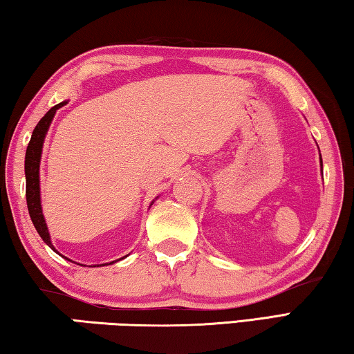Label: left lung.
I'll return each mask as SVG.
<instances>
[{
  "mask_svg": "<svg viewBox=\"0 0 354 354\" xmlns=\"http://www.w3.org/2000/svg\"><path fill=\"white\" fill-rule=\"evenodd\" d=\"M319 151H320V149H319ZM320 167H322V169H323V162H322V156H320Z\"/></svg>",
  "mask_w": 354,
  "mask_h": 354,
  "instance_id": "8db88e82",
  "label": "left lung"
}]
</instances>
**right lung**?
Masks as SVG:
<instances>
[{"label": "right lung", "instance_id": "1", "mask_svg": "<svg viewBox=\"0 0 354 354\" xmlns=\"http://www.w3.org/2000/svg\"><path fill=\"white\" fill-rule=\"evenodd\" d=\"M68 101H62V103L56 104L55 107H51L44 117H41L40 122L37 123V127L34 128L31 140H29V145L26 148V156H25V176H26V203H28V211L29 215H31V220L37 230L39 236L41 237L48 247H50L53 251H56L59 256H62L59 251L55 248V245L51 242V236L50 231H48L46 221L44 217V211H41V198H40V159H41V149H44V142L48 129H50V124L53 122V118L56 115V111L61 109L62 106L67 104ZM154 200L151 201V205ZM149 205V206H151ZM128 256V254H127ZM127 256L120 257V259H124ZM65 257V256H62ZM65 259L70 261L68 257ZM117 259V261H120ZM117 261H112L109 263H115ZM71 262V261H70ZM101 266H107V263H100V266H93V267H101Z\"/></svg>", "mask_w": 354, "mask_h": 354}]
</instances>
